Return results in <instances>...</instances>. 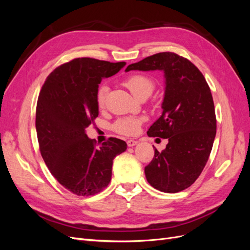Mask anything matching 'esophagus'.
Wrapping results in <instances>:
<instances>
[{
    "label": "esophagus",
    "instance_id": "34e87169",
    "mask_svg": "<svg viewBox=\"0 0 250 250\" xmlns=\"http://www.w3.org/2000/svg\"><path fill=\"white\" fill-rule=\"evenodd\" d=\"M137 144H138L137 141H133V140H128V141H127L128 147H133V146L137 145Z\"/></svg>",
    "mask_w": 250,
    "mask_h": 250
}]
</instances>
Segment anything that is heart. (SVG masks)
<instances>
[{
  "mask_svg": "<svg viewBox=\"0 0 250 250\" xmlns=\"http://www.w3.org/2000/svg\"><path fill=\"white\" fill-rule=\"evenodd\" d=\"M125 85L129 88L130 92L137 97L140 98L143 95H149L153 90V82L149 77L144 76V75H133L125 81ZM108 92L107 85H102L99 88V92L97 95V102L100 107H102L105 103V98H106ZM142 123V119L134 117H125L119 119L117 122L113 124V129L118 133L124 135H133L137 133L140 129Z\"/></svg>",
  "mask_w": 250,
  "mask_h": 250,
  "instance_id": "heart-1",
  "label": "heart"
}]
</instances>
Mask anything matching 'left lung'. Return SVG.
I'll list each match as a JSON object with an SVG mask.
<instances>
[{
  "instance_id": "left-lung-1",
  "label": "left lung",
  "mask_w": 250,
  "mask_h": 250,
  "mask_svg": "<svg viewBox=\"0 0 250 250\" xmlns=\"http://www.w3.org/2000/svg\"><path fill=\"white\" fill-rule=\"evenodd\" d=\"M129 71L164 73L163 112L147 134L168 144L162 152L155 149L145 175L158 191H183L199 177L213 148L216 115L210 89L197 67L175 53L146 57L128 65L125 72Z\"/></svg>"
}]
</instances>
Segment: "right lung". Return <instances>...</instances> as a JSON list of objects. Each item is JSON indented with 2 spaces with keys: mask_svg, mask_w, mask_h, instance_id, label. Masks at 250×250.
<instances>
[{
  "mask_svg": "<svg viewBox=\"0 0 250 250\" xmlns=\"http://www.w3.org/2000/svg\"><path fill=\"white\" fill-rule=\"evenodd\" d=\"M125 64L76 58L53 71L40 93L35 127L42 156L58 183L76 195H95L107 187L113 158L127 149L116 138L97 147L85 132L99 115L100 82Z\"/></svg>",
  "mask_w": 250,
  "mask_h": 250,
  "instance_id": "obj_1",
  "label": "right lung"
}]
</instances>
